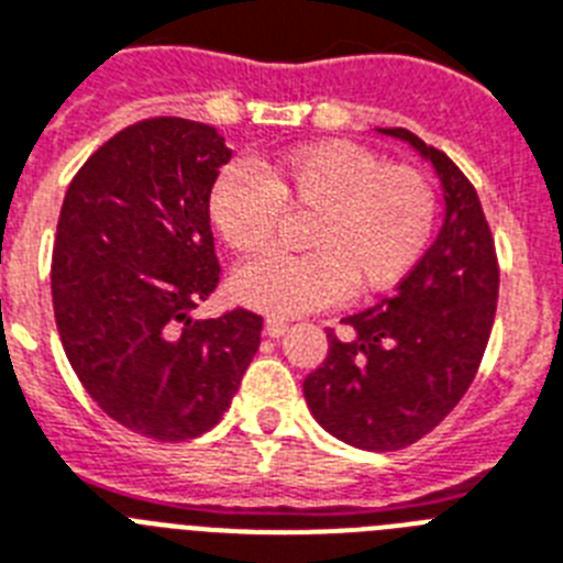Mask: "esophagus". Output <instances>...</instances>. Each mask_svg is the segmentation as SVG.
<instances>
[{
	"instance_id": "34e87169",
	"label": "esophagus",
	"mask_w": 563,
	"mask_h": 563,
	"mask_svg": "<svg viewBox=\"0 0 563 563\" xmlns=\"http://www.w3.org/2000/svg\"><path fill=\"white\" fill-rule=\"evenodd\" d=\"M289 332V323L283 318H266V334L268 338H283V334Z\"/></svg>"
}]
</instances>
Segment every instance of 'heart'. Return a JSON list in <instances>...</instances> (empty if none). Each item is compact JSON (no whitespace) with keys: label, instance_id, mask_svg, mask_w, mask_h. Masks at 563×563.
Instances as JSON below:
<instances>
[{"label":"heart","instance_id":"1","mask_svg":"<svg viewBox=\"0 0 563 563\" xmlns=\"http://www.w3.org/2000/svg\"><path fill=\"white\" fill-rule=\"evenodd\" d=\"M283 214H309L300 257H263L234 274L252 309L291 318L391 289L418 266L438 217L427 174L354 143H311L252 172L229 165L209 194L214 231L238 254L266 252Z\"/></svg>","mask_w":563,"mask_h":563}]
</instances>
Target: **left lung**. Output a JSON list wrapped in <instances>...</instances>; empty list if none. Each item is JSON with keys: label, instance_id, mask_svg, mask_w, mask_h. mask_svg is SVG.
<instances>
[{"label": "left lung", "instance_id": "8db88e82", "mask_svg": "<svg viewBox=\"0 0 563 563\" xmlns=\"http://www.w3.org/2000/svg\"><path fill=\"white\" fill-rule=\"evenodd\" d=\"M418 148L441 177L446 217L398 291L329 329V354L303 380L311 415L357 450H404L432 432L478 375L498 306V254L478 191L443 151L406 129H380Z\"/></svg>", "mask_w": 563, "mask_h": 563}]
</instances>
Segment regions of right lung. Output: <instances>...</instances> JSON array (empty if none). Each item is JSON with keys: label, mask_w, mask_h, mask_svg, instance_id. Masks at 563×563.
<instances>
[{"label": "right lung", "mask_w": 563, "mask_h": 563, "mask_svg": "<svg viewBox=\"0 0 563 563\" xmlns=\"http://www.w3.org/2000/svg\"><path fill=\"white\" fill-rule=\"evenodd\" d=\"M231 159L214 125L134 122L70 179L51 295L79 384L108 418L154 441L209 432L238 395L263 318L194 320L220 286L209 194Z\"/></svg>", "instance_id": "1"}]
</instances>
